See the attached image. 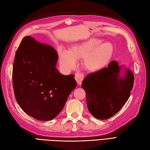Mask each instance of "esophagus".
<instances>
[{
    "label": "esophagus",
    "mask_w": 150,
    "mask_h": 150,
    "mask_svg": "<svg viewBox=\"0 0 150 150\" xmlns=\"http://www.w3.org/2000/svg\"><path fill=\"white\" fill-rule=\"evenodd\" d=\"M83 75L82 74H80V73H76L75 74V79L76 80V82H77L78 85H81L82 80H83Z\"/></svg>",
    "instance_id": "34e87169"
}]
</instances>
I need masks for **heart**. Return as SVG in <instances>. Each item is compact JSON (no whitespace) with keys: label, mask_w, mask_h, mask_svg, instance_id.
I'll return each mask as SVG.
<instances>
[{"label":"heart","mask_w":150,"mask_h":150,"mask_svg":"<svg viewBox=\"0 0 150 150\" xmlns=\"http://www.w3.org/2000/svg\"><path fill=\"white\" fill-rule=\"evenodd\" d=\"M101 40L91 38L74 45L68 51L59 49L61 66L66 70H72L76 64V59L82 58L84 68L90 72H96L104 68L113 56L114 48L110 42L101 43Z\"/></svg>","instance_id":"obj_1"}]
</instances>
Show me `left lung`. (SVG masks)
<instances>
[{
  "label": "left lung",
  "mask_w": 150,
  "mask_h": 150,
  "mask_svg": "<svg viewBox=\"0 0 150 150\" xmlns=\"http://www.w3.org/2000/svg\"><path fill=\"white\" fill-rule=\"evenodd\" d=\"M122 67L113 61L108 67L91 73L82 81L88 110L98 119L113 117L128 100L133 87L134 75L127 68L121 76Z\"/></svg>",
  "instance_id": "left-lung-1"
}]
</instances>
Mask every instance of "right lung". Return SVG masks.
<instances>
[{
    "instance_id": "right-lung-1",
    "label": "right lung",
    "mask_w": 150,
    "mask_h": 150,
    "mask_svg": "<svg viewBox=\"0 0 150 150\" xmlns=\"http://www.w3.org/2000/svg\"><path fill=\"white\" fill-rule=\"evenodd\" d=\"M58 56L52 46L31 36L23 38L15 56L13 83L15 98L24 112L38 120L54 118L76 86L74 75L56 68Z\"/></svg>"
}]
</instances>
